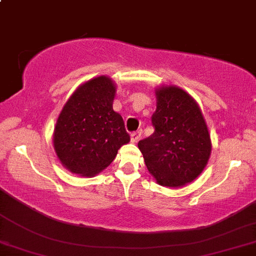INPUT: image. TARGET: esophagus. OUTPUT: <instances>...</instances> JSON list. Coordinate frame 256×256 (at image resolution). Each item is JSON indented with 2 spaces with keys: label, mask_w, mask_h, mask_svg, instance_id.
<instances>
[{
  "label": "esophagus",
  "mask_w": 256,
  "mask_h": 256,
  "mask_svg": "<svg viewBox=\"0 0 256 256\" xmlns=\"http://www.w3.org/2000/svg\"><path fill=\"white\" fill-rule=\"evenodd\" d=\"M140 138H141V132H134V133L130 135L132 142H133V144L138 142V141L140 140Z\"/></svg>",
  "instance_id": "esophagus-1"
}]
</instances>
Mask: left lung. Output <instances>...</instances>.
I'll return each mask as SVG.
<instances>
[{"mask_svg":"<svg viewBox=\"0 0 256 256\" xmlns=\"http://www.w3.org/2000/svg\"><path fill=\"white\" fill-rule=\"evenodd\" d=\"M156 96V130L138 146L158 184L182 188L194 182L209 162V129L198 103L182 88L162 85Z\"/></svg>","mask_w":256,"mask_h":256,"instance_id":"obj_1","label":"left lung"}]
</instances>
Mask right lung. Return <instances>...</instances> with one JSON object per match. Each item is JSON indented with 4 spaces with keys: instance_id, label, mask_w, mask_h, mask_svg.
I'll return each mask as SVG.
<instances>
[{
    "instance_id": "add662e5",
    "label": "right lung",
    "mask_w": 256,
    "mask_h": 256,
    "mask_svg": "<svg viewBox=\"0 0 256 256\" xmlns=\"http://www.w3.org/2000/svg\"><path fill=\"white\" fill-rule=\"evenodd\" d=\"M115 94V82L98 76L80 84L62 106L53 147L62 166L74 174H98L130 141L122 116L112 109Z\"/></svg>"
}]
</instances>
